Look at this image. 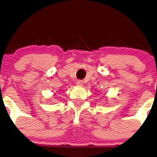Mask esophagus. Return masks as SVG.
<instances>
[{
  "instance_id": "esophagus-1",
  "label": "esophagus",
  "mask_w": 157,
  "mask_h": 157,
  "mask_svg": "<svg viewBox=\"0 0 157 157\" xmlns=\"http://www.w3.org/2000/svg\"><path fill=\"white\" fill-rule=\"evenodd\" d=\"M76 84L77 85H78V86H82V85H83V82H82V80H77Z\"/></svg>"
}]
</instances>
